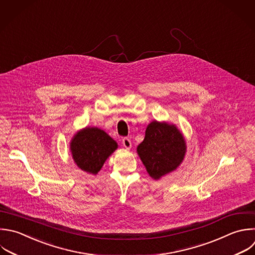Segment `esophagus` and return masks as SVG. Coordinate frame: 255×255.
Masks as SVG:
<instances>
[{"instance_id":"esophagus-1","label":"esophagus","mask_w":255,"mask_h":255,"mask_svg":"<svg viewBox=\"0 0 255 255\" xmlns=\"http://www.w3.org/2000/svg\"><path fill=\"white\" fill-rule=\"evenodd\" d=\"M123 145H124V147H126L127 149H129V148L131 147V141H130V139H129L128 137H125V138L123 139Z\"/></svg>"}]
</instances>
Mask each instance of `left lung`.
<instances>
[{
	"label": "left lung",
	"instance_id": "left-lung-1",
	"mask_svg": "<svg viewBox=\"0 0 255 255\" xmlns=\"http://www.w3.org/2000/svg\"><path fill=\"white\" fill-rule=\"evenodd\" d=\"M136 151L149 176L159 179L179 166L186 144L174 125L153 121L147 126L144 139L137 145Z\"/></svg>",
	"mask_w": 255,
	"mask_h": 255
}]
</instances>
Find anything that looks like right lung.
<instances>
[{"mask_svg": "<svg viewBox=\"0 0 255 255\" xmlns=\"http://www.w3.org/2000/svg\"><path fill=\"white\" fill-rule=\"evenodd\" d=\"M70 148L75 162L82 170L97 174L118 148V143L101 128H85L75 134Z\"/></svg>", "mask_w": 255, "mask_h": 255, "instance_id": "add662e5", "label": "right lung"}]
</instances>
